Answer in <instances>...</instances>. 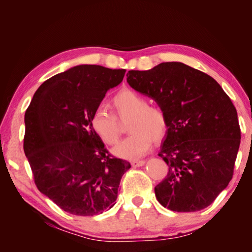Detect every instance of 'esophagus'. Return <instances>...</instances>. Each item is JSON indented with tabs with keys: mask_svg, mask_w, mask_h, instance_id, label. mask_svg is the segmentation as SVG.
<instances>
[{
	"mask_svg": "<svg viewBox=\"0 0 252 252\" xmlns=\"http://www.w3.org/2000/svg\"><path fill=\"white\" fill-rule=\"evenodd\" d=\"M145 164V161H143V159H141V161H132L131 162V165L133 167H140V166H143Z\"/></svg>",
	"mask_w": 252,
	"mask_h": 252,
	"instance_id": "obj_1",
	"label": "esophagus"
}]
</instances>
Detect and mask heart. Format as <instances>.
<instances>
[{
    "instance_id": "obj_1",
    "label": "heart",
    "mask_w": 252,
    "mask_h": 252,
    "mask_svg": "<svg viewBox=\"0 0 252 252\" xmlns=\"http://www.w3.org/2000/svg\"><path fill=\"white\" fill-rule=\"evenodd\" d=\"M114 113L107 108H97L91 117L94 131L105 144H118L121 136L120 122H127L130 133L113 154L124 158H138L146 154L152 141H161L168 130V120L165 111L158 106H150L147 98L131 89H123L113 96Z\"/></svg>"
}]
</instances>
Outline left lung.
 Masks as SVG:
<instances>
[{
  "label": "left lung",
  "instance_id": "1",
  "mask_svg": "<svg viewBox=\"0 0 252 252\" xmlns=\"http://www.w3.org/2000/svg\"><path fill=\"white\" fill-rule=\"evenodd\" d=\"M127 82L158 103L168 130L158 156L168 165L155 188L158 201L178 212L202 210L232 179L241 143L238 112L220 84L180 62L130 70Z\"/></svg>",
  "mask_w": 252,
  "mask_h": 252
}]
</instances>
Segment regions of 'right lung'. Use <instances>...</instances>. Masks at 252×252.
I'll use <instances>...</instances> for the list:
<instances>
[{
	"label": "right lung",
	"mask_w": 252,
	"mask_h": 252,
	"mask_svg": "<svg viewBox=\"0 0 252 252\" xmlns=\"http://www.w3.org/2000/svg\"><path fill=\"white\" fill-rule=\"evenodd\" d=\"M125 69L80 65L37 88L25 112L24 152L34 184L61 209L93 217L116 204L129 162L113 157L90 121Z\"/></svg>",
	"instance_id": "1"
}]
</instances>
